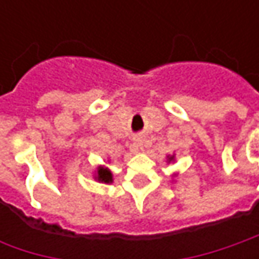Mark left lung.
Here are the masks:
<instances>
[{"label":"left lung","mask_w":259,"mask_h":259,"mask_svg":"<svg viewBox=\"0 0 259 259\" xmlns=\"http://www.w3.org/2000/svg\"><path fill=\"white\" fill-rule=\"evenodd\" d=\"M167 161H168V163H170V161H174V155H171V157H168V158H167Z\"/></svg>","instance_id":"8db88e82"}]
</instances>
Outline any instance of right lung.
<instances>
[{
    "label": "right lung",
    "mask_w": 259,
    "mask_h": 259,
    "mask_svg": "<svg viewBox=\"0 0 259 259\" xmlns=\"http://www.w3.org/2000/svg\"><path fill=\"white\" fill-rule=\"evenodd\" d=\"M95 180L99 183H112V173L108 167L99 165L95 171Z\"/></svg>",
    "instance_id": "right-lung-1"
}]
</instances>
